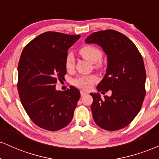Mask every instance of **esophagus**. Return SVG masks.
<instances>
[{"mask_svg":"<svg viewBox=\"0 0 159 159\" xmlns=\"http://www.w3.org/2000/svg\"><path fill=\"white\" fill-rule=\"evenodd\" d=\"M80 93H81V96H84L86 94L88 93H87V91H84V90H81V91H80Z\"/></svg>","mask_w":159,"mask_h":159,"instance_id":"obj_1","label":"esophagus"}]
</instances>
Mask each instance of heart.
Returning <instances> with one entry per match:
<instances>
[{
	"instance_id": "obj_1",
	"label": "heart",
	"mask_w": 159,
	"mask_h": 159,
	"mask_svg": "<svg viewBox=\"0 0 159 159\" xmlns=\"http://www.w3.org/2000/svg\"><path fill=\"white\" fill-rule=\"evenodd\" d=\"M80 54L87 61L94 63V68L98 70H102L105 67L103 62L101 61L102 57V52L97 47L91 45H85L79 50ZM75 66V58L72 54L69 53L66 57L65 67L67 70H72ZM97 81V78L94 75H79L72 81V84L76 87L82 89H87L93 84Z\"/></svg>"
}]
</instances>
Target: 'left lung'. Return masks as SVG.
I'll return each mask as SVG.
<instances>
[{"label":"left lung","mask_w":159,"mask_h":159,"mask_svg":"<svg viewBox=\"0 0 159 159\" xmlns=\"http://www.w3.org/2000/svg\"><path fill=\"white\" fill-rule=\"evenodd\" d=\"M85 41L100 45L107 55L106 74L96 88L102 94L112 93L102 98L90 93L93 120L105 130H119L132 123L143 105L147 76L143 57L132 40L114 30L95 32Z\"/></svg>","instance_id":"8db88e82"}]
</instances>
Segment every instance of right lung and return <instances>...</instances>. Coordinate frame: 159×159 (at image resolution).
<instances>
[{"instance_id":"1","label":"right lung","mask_w":159,"mask_h":159,"mask_svg":"<svg viewBox=\"0 0 159 159\" xmlns=\"http://www.w3.org/2000/svg\"><path fill=\"white\" fill-rule=\"evenodd\" d=\"M80 37L45 32L31 40L21 52L17 83L20 100L33 123L45 130H61L73 117L79 90L71 86L65 91H57L55 86L66 74L67 51Z\"/></svg>"}]
</instances>
